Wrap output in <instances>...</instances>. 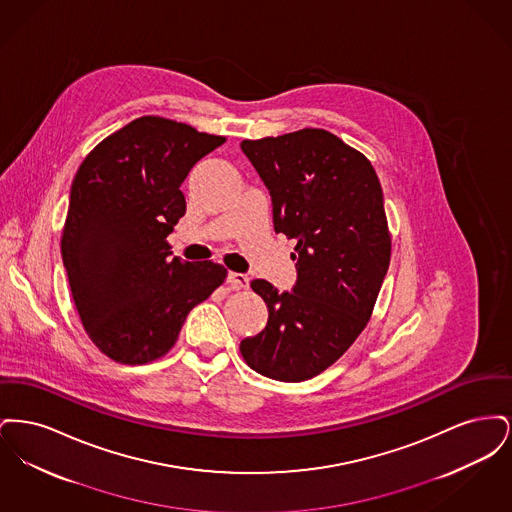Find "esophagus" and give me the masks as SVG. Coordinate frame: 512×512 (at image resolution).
<instances>
[{
    "instance_id": "esophagus-1",
    "label": "esophagus",
    "mask_w": 512,
    "mask_h": 512,
    "mask_svg": "<svg viewBox=\"0 0 512 512\" xmlns=\"http://www.w3.org/2000/svg\"><path fill=\"white\" fill-rule=\"evenodd\" d=\"M228 284H230L232 290H247L249 278L245 274H240V272H230L228 274Z\"/></svg>"
}]
</instances>
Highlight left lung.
Returning <instances> with one entry per match:
<instances>
[{
    "instance_id": "8db88e82",
    "label": "left lung",
    "mask_w": 512,
    "mask_h": 512,
    "mask_svg": "<svg viewBox=\"0 0 512 512\" xmlns=\"http://www.w3.org/2000/svg\"><path fill=\"white\" fill-rule=\"evenodd\" d=\"M242 149L272 197L274 230L295 240L297 282L284 293L251 282L268 322L240 351L267 378L303 382L334 365L372 317L391 259L382 186L361 151L322 128Z\"/></svg>"
}]
</instances>
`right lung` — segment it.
Returning <instances> with one entry per match:
<instances>
[{"mask_svg":"<svg viewBox=\"0 0 512 512\" xmlns=\"http://www.w3.org/2000/svg\"><path fill=\"white\" fill-rule=\"evenodd\" d=\"M224 142L146 115L101 140L78 167L61 255L84 330L111 361L165 357L188 313L226 280L219 263L171 259L167 242L186 213L180 184Z\"/></svg>","mask_w":512,"mask_h":512,"instance_id":"1","label":"right lung"}]
</instances>
